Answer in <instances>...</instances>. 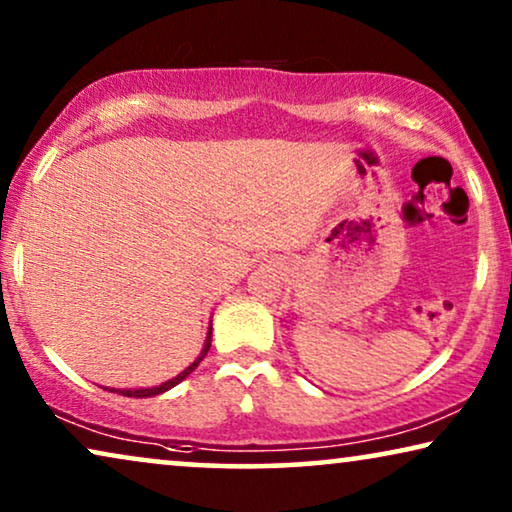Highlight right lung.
Instances as JSON below:
<instances>
[{
    "mask_svg": "<svg viewBox=\"0 0 512 512\" xmlns=\"http://www.w3.org/2000/svg\"><path fill=\"white\" fill-rule=\"evenodd\" d=\"M209 345H212V328H209V333H207V340H205V347H202V352H200V356L198 359H195L191 366H188L184 373H179L177 377H174V380H170V382H165V384H160V387H151V389H116L118 394H123V396H132V398H149V396H156V394H163V391H167V389H172L174 384H179L181 380H184L186 375H191L195 368H198V363L205 359L207 356V352H209Z\"/></svg>",
    "mask_w": 512,
    "mask_h": 512,
    "instance_id": "right-lung-1",
    "label": "right lung"
}]
</instances>
